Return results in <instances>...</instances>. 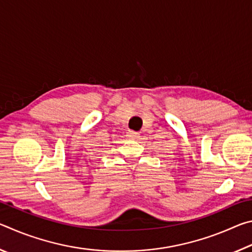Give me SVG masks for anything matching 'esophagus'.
Returning a JSON list of instances; mask_svg holds the SVG:
<instances>
[{"label": "esophagus", "mask_w": 252, "mask_h": 252, "mask_svg": "<svg viewBox=\"0 0 252 252\" xmlns=\"http://www.w3.org/2000/svg\"><path fill=\"white\" fill-rule=\"evenodd\" d=\"M126 135L127 139H138L140 136V133H139V132H135V131H132V130H127Z\"/></svg>", "instance_id": "1"}]
</instances>
